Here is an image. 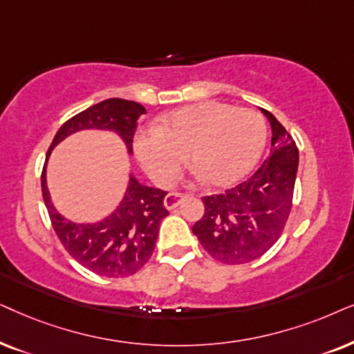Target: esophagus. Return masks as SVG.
Instances as JSON below:
<instances>
[{"label": "esophagus", "mask_w": 354, "mask_h": 354, "mask_svg": "<svg viewBox=\"0 0 354 354\" xmlns=\"http://www.w3.org/2000/svg\"><path fill=\"white\" fill-rule=\"evenodd\" d=\"M185 197L186 196L181 194V192H168V194L165 196L163 204L168 210H173V209H176V207L180 205L183 201H185Z\"/></svg>", "instance_id": "1"}]
</instances>
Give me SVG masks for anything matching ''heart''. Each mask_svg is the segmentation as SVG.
Masks as SVG:
<instances>
[{"mask_svg":"<svg viewBox=\"0 0 354 354\" xmlns=\"http://www.w3.org/2000/svg\"><path fill=\"white\" fill-rule=\"evenodd\" d=\"M261 113L207 100L174 110L134 136V152L160 185L176 180L186 152L207 183L232 185L257 163L266 147Z\"/></svg>","mask_w":354,"mask_h":354,"instance_id":"obj_1","label":"heart"}]
</instances>
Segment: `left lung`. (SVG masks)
Segmentation results:
<instances>
[{"instance_id":"left-lung-1","label":"left lung","mask_w":354,"mask_h":354,"mask_svg":"<svg viewBox=\"0 0 354 354\" xmlns=\"http://www.w3.org/2000/svg\"><path fill=\"white\" fill-rule=\"evenodd\" d=\"M270 157L246 181L221 194L204 196V215L192 226L215 261L241 266L262 257L279 241L293 207L298 147L270 111Z\"/></svg>"}]
</instances>
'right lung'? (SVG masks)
Masks as SVG:
<instances>
[{
    "label": "right lung",
    "instance_id": "1",
    "mask_svg": "<svg viewBox=\"0 0 354 354\" xmlns=\"http://www.w3.org/2000/svg\"><path fill=\"white\" fill-rule=\"evenodd\" d=\"M144 113L145 108L140 103L122 98H108L92 105L61 126L46 158L56 144L81 129L113 131L124 140L131 153L138 120ZM41 194L56 236L69 256L82 267L108 279L134 275L147 263L157 243L160 223L168 215L163 204L168 192L142 186L136 178H131L120 207L108 218L93 225L73 223L55 210L46 189L45 167L41 171Z\"/></svg>",
    "mask_w": 354,
    "mask_h": 354
}]
</instances>
